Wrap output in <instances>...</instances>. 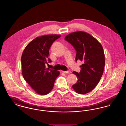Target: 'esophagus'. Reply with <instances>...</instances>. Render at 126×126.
I'll list each match as a JSON object with an SVG mask.
<instances>
[{
	"label": "esophagus",
	"instance_id": "obj_1",
	"mask_svg": "<svg viewBox=\"0 0 126 126\" xmlns=\"http://www.w3.org/2000/svg\"><path fill=\"white\" fill-rule=\"evenodd\" d=\"M69 72V71H62V73H64V74H66V73H68Z\"/></svg>",
	"mask_w": 126,
	"mask_h": 126
}]
</instances>
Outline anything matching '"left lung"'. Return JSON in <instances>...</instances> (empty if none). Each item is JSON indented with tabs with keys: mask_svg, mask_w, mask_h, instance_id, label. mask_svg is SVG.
<instances>
[{
	"mask_svg": "<svg viewBox=\"0 0 126 126\" xmlns=\"http://www.w3.org/2000/svg\"><path fill=\"white\" fill-rule=\"evenodd\" d=\"M65 40L76 50V61L83 62L80 73L73 72L78 80L72 87L79 94L88 93L98 84L103 73L105 56L102 46L95 38L82 31L72 32Z\"/></svg>",
	"mask_w": 126,
	"mask_h": 126,
	"instance_id": "obj_1",
	"label": "left lung"
}]
</instances>
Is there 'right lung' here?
Wrapping results in <instances>:
<instances>
[{
  "mask_svg": "<svg viewBox=\"0 0 126 126\" xmlns=\"http://www.w3.org/2000/svg\"><path fill=\"white\" fill-rule=\"evenodd\" d=\"M48 34L36 37L24 48L21 57L22 75L24 80L37 94L44 95L53 88L60 71L46 68L49 50L53 42L60 37Z\"/></svg>",
  "mask_w": 126,
  "mask_h": 126,
  "instance_id": "obj_1",
  "label": "right lung"
}]
</instances>
